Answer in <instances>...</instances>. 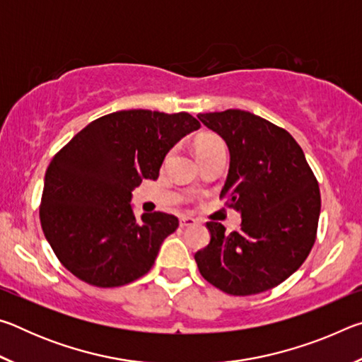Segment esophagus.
<instances>
[{"label": "esophagus", "mask_w": 362, "mask_h": 362, "mask_svg": "<svg viewBox=\"0 0 362 362\" xmlns=\"http://www.w3.org/2000/svg\"><path fill=\"white\" fill-rule=\"evenodd\" d=\"M194 223H198V220L193 218V217H188V216H182L180 217V226H182V228H187V226H193Z\"/></svg>", "instance_id": "obj_1"}]
</instances>
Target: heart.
I'll return each instance as SVG.
<instances>
[{
    "label": "heart",
    "mask_w": 362,
    "mask_h": 362,
    "mask_svg": "<svg viewBox=\"0 0 362 362\" xmlns=\"http://www.w3.org/2000/svg\"><path fill=\"white\" fill-rule=\"evenodd\" d=\"M216 151H225V145L222 139L214 136V134H201L199 137L194 140V153L198 159L209 156Z\"/></svg>",
    "instance_id": "heart-1"
}]
</instances>
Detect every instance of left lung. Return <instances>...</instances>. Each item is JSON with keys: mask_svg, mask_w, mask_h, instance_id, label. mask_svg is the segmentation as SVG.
Segmentation results:
<instances>
[{"mask_svg": "<svg viewBox=\"0 0 362 362\" xmlns=\"http://www.w3.org/2000/svg\"><path fill=\"white\" fill-rule=\"evenodd\" d=\"M230 151L220 198L241 214V230L207 222L211 241L194 254L199 273L231 296L273 289L296 273L316 240L321 194L289 132L244 110L199 113Z\"/></svg>", "mask_w": 362, "mask_h": 362, "instance_id": "left-lung-1", "label": "left lung"}]
</instances>
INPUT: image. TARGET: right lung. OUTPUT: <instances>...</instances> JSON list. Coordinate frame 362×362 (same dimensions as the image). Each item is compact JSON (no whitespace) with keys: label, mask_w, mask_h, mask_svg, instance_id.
<instances>
[{"label":"right lung","mask_w":362,"mask_h":362,"mask_svg":"<svg viewBox=\"0 0 362 362\" xmlns=\"http://www.w3.org/2000/svg\"><path fill=\"white\" fill-rule=\"evenodd\" d=\"M199 127L185 112L124 110L89 122L52 158L40 218L70 273L90 286L118 287L150 272L179 218L164 212L137 218L132 189L156 180L169 150Z\"/></svg>","instance_id":"right-lung-1"}]
</instances>
